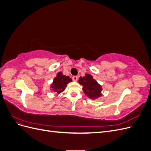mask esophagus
<instances>
[{
  "label": "esophagus",
  "mask_w": 151,
  "mask_h": 151,
  "mask_svg": "<svg viewBox=\"0 0 151 151\" xmlns=\"http://www.w3.org/2000/svg\"><path fill=\"white\" fill-rule=\"evenodd\" d=\"M72 80L74 81V82H76L77 80H78V77H77V76H73V77H72Z\"/></svg>",
  "instance_id": "obj_1"
}]
</instances>
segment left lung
<instances>
[{"mask_svg":"<svg viewBox=\"0 0 151 151\" xmlns=\"http://www.w3.org/2000/svg\"><path fill=\"white\" fill-rule=\"evenodd\" d=\"M79 83L83 86V91L89 98L96 99L101 96V87L91 75L86 74L84 77H80Z\"/></svg>","mask_w":151,"mask_h":151,"instance_id":"1","label":"left lung"}]
</instances>
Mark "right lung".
<instances>
[{"mask_svg":"<svg viewBox=\"0 0 151 151\" xmlns=\"http://www.w3.org/2000/svg\"><path fill=\"white\" fill-rule=\"evenodd\" d=\"M70 82H72V79L69 77L63 75L62 72H58L57 77L53 79L51 89L53 92L59 94L65 89L67 84Z\"/></svg>","mask_w":151,"mask_h":151,"instance_id":"obj_1","label":"right lung"}]
</instances>
